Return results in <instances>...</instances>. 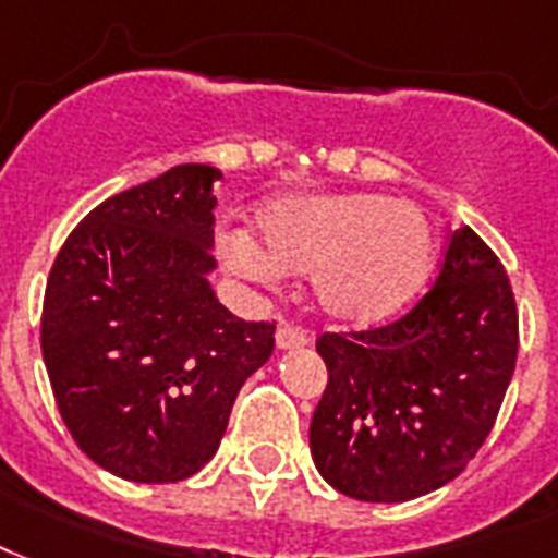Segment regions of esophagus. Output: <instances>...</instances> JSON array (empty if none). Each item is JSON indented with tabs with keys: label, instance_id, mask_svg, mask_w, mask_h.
Masks as SVG:
<instances>
[{
	"label": "esophagus",
	"instance_id": "34e87169",
	"mask_svg": "<svg viewBox=\"0 0 558 558\" xmlns=\"http://www.w3.org/2000/svg\"><path fill=\"white\" fill-rule=\"evenodd\" d=\"M308 347V335L296 326H282L276 331V349H302Z\"/></svg>",
	"mask_w": 558,
	"mask_h": 558
}]
</instances>
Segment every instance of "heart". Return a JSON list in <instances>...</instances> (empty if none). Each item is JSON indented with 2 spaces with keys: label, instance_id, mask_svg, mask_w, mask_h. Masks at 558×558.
<instances>
[{
  "label": "heart",
  "instance_id": "b5f03b06",
  "mask_svg": "<svg viewBox=\"0 0 558 558\" xmlns=\"http://www.w3.org/2000/svg\"><path fill=\"white\" fill-rule=\"evenodd\" d=\"M262 247L235 239L239 274L314 276V300L340 326H378L416 300L436 256L434 223L416 203L384 194H326L274 203L258 223Z\"/></svg>",
  "mask_w": 558,
  "mask_h": 558
}]
</instances>
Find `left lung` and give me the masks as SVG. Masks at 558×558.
<instances>
[{"label": "left lung", "instance_id": "1", "mask_svg": "<svg viewBox=\"0 0 558 558\" xmlns=\"http://www.w3.org/2000/svg\"><path fill=\"white\" fill-rule=\"evenodd\" d=\"M328 384L308 442L328 486L401 504L454 481L486 442L515 373L518 308L486 241L463 227L434 288L390 326L323 335Z\"/></svg>", "mask_w": 558, "mask_h": 558}]
</instances>
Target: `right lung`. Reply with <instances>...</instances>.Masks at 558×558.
I'll use <instances>...</instances> for the list:
<instances>
[{
  "label": "right lung",
  "mask_w": 558,
  "mask_h": 558,
  "mask_svg": "<svg viewBox=\"0 0 558 558\" xmlns=\"http://www.w3.org/2000/svg\"><path fill=\"white\" fill-rule=\"evenodd\" d=\"M211 166H177L95 206L54 258L40 343L69 434L133 483L192 477L274 352L211 291Z\"/></svg>",
  "instance_id": "1"
}]
</instances>
